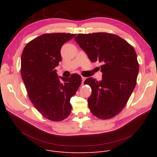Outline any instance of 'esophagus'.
<instances>
[{"instance_id":"34e87169","label":"esophagus","mask_w":157,"mask_h":157,"mask_svg":"<svg viewBox=\"0 0 157 157\" xmlns=\"http://www.w3.org/2000/svg\"><path fill=\"white\" fill-rule=\"evenodd\" d=\"M81 78H82V83L83 84L85 80L86 79V78H85V77H83V76H82V77H81Z\"/></svg>"}]
</instances>
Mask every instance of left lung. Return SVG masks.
Here are the masks:
<instances>
[{
    "label": "left lung",
    "mask_w": 157,
    "mask_h": 157,
    "mask_svg": "<svg viewBox=\"0 0 157 157\" xmlns=\"http://www.w3.org/2000/svg\"><path fill=\"white\" fill-rule=\"evenodd\" d=\"M74 40L90 61L101 63L102 80L89 78L84 82L92 88L88 98L90 111L100 119L114 117L124 108L136 85L139 63L134 48L118 36L105 32L79 34Z\"/></svg>",
    "instance_id": "obj_1"
}]
</instances>
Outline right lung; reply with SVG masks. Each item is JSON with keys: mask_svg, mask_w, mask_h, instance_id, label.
<instances>
[{"mask_svg": "<svg viewBox=\"0 0 157 157\" xmlns=\"http://www.w3.org/2000/svg\"><path fill=\"white\" fill-rule=\"evenodd\" d=\"M75 36L44 34L28 43L21 54V75L30 100L43 117L53 121L69 116L70 99L81 84L78 74L60 79L55 69L62 60V45Z\"/></svg>", "mask_w": 157, "mask_h": 157, "instance_id": "add662e5", "label": "right lung"}]
</instances>
